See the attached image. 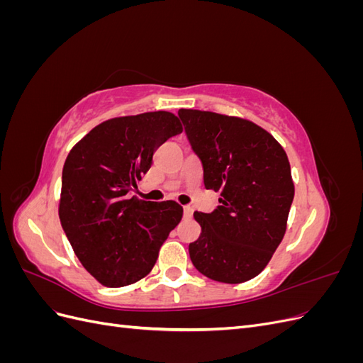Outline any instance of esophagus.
Listing matches in <instances>:
<instances>
[{
    "instance_id": "34e87169",
    "label": "esophagus",
    "mask_w": 363,
    "mask_h": 363,
    "mask_svg": "<svg viewBox=\"0 0 363 363\" xmlns=\"http://www.w3.org/2000/svg\"><path fill=\"white\" fill-rule=\"evenodd\" d=\"M192 213H194V208L191 206H184L183 207V215L186 219H191L192 218Z\"/></svg>"
}]
</instances>
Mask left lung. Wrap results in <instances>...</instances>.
Returning a JSON list of instances; mask_svg holds the SVG:
<instances>
[{"mask_svg": "<svg viewBox=\"0 0 363 363\" xmlns=\"http://www.w3.org/2000/svg\"><path fill=\"white\" fill-rule=\"evenodd\" d=\"M179 116L203 163L206 189L221 192L212 213H194L201 235L189 244L191 260L216 281L251 280L286 232L294 200L286 152L251 121L192 108H180Z\"/></svg>", "mask_w": 363, "mask_h": 363, "instance_id": "left-lung-1", "label": "left lung"}]
</instances>
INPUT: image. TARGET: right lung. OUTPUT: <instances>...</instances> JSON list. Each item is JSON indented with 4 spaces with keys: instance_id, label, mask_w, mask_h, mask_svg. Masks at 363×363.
<instances>
[{
    "instance_id": "right-lung-1",
    "label": "right lung",
    "mask_w": 363,
    "mask_h": 363,
    "mask_svg": "<svg viewBox=\"0 0 363 363\" xmlns=\"http://www.w3.org/2000/svg\"><path fill=\"white\" fill-rule=\"evenodd\" d=\"M171 112L121 116L92 128L65 160L59 218L86 271L108 288L144 279L183 216L175 201L130 196L155 151L182 133Z\"/></svg>"
}]
</instances>
